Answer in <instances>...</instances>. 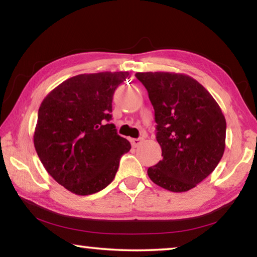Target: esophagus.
<instances>
[{
  "mask_svg": "<svg viewBox=\"0 0 257 257\" xmlns=\"http://www.w3.org/2000/svg\"><path fill=\"white\" fill-rule=\"evenodd\" d=\"M142 142H143V138H135V139H131V144H132L133 147L139 146L140 144H142Z\"/></svg>",
  "mask_w": 257,
  "mask_h": 257,
  "instance_id": "obj_1",
  "label": "esophagus"
}]
</instances>
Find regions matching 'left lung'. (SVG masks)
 <instances>
[{"instance_id":"left-lung-1","label":"left lung","mask_w":257,"mask_h":257,"mask_svg":"<svg viewBox=\"0 0 257 257\" xmlns=\"http://www.w3.org/2000/svg\"><path fill=\"white\" fill-rule=\"evenodd\" d=\"M154 108L161 159L147 174L167 191L194 188L215 170L226 147V119L198 80L184 73L137 72Z\"/></svg>"}]
</instances>
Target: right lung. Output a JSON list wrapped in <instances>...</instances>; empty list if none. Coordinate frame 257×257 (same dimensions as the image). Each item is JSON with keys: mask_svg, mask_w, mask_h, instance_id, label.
<instances>
[{"mask_svg": "<svg viewBox=\"0 0 257 257\" xmlns=\"http://www.w3.org/2000/svg\"><path fill=\"white\" fill-rule=\"evenodd\" d=\"M128 72L82 73L64 80L42 101L35 150L49 174L77 195L110 185L120 157L131 150L117 135L112 115L114 90Z\"/></svg>", "mask_w": 257, "mask_h": 257, "instance_id": "right-lung-1", "label": "right lung"}]
</instances>
